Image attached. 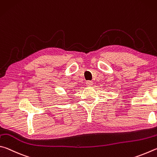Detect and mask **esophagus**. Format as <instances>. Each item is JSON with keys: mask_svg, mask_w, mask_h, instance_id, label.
<instances>
[{"mask_svg": "<svg viewBox=\"0 0 157 157\" xmlns=\"http://www.w3.org/2000/svg\"><path fill=\"white\" fill-rule=\"evenodd\" d=\"M92 81H86V85L87 86H91L92 85Z\"/></svg>", "mask_w": 157, "mask_h": 157, "instance_id": "34e87169", "label": "esophagus"}]
</instances>
